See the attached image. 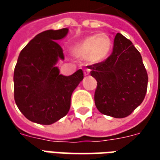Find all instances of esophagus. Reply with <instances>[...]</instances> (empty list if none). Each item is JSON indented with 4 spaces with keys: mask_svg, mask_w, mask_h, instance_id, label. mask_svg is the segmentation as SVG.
Instances as JSON below:
<instances>
[{
    "mask_svg": "<svg viewBox=\"0 0 160 160\" xmlns=\"http://www.w3.org/2000/svg\"><path fill=\"white\" fill-rule=\"evenodd\" d=\"M89 73H90V69L87 68V69L84 70V74L85 75H89Z\"/></svg>",
    "mask_w": 160,
    "mask_h": 160,
    "instance_id": "obj_1",
    "label": "esophagus"
}]
</instances>
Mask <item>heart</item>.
Wrapping results in <instances>:
<instances>
[{
	"mask_svg": "<svg viewBox=\"0 0 160 160\" xmlns=\"http://www.w3.org/2000/svg\"><path fill=\"white\" fill-rule=\"evenodd\" d=\"M112 47L110 37L105 33L87 37L72 49V53L80 59H87L91 62L98 63L107 58Z\"/></svg>",
	"mask_w": 160,
	"mask_h": 160,
	"instance_id": "heart-1",
	"label": "heart"
}]
</instances>
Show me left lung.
<instances>
[{
	"label": "left lung",
	"instance_id": "1",
	"mask_svg": "<svg viewBox=\"0 0 160 160\" xmlns=\"http://www.w3.org/2000/svg\"><path fill=\"white\" fill-rule=\"evenodd\" d=\"M97 80L95 105L102 114L123 118L144 100L148 76L140 52L121 33L115 37L107 59L87 66Z\"/></svg>",
	"mask_w": 160,
	"mask_h": 160
}]
</instances>
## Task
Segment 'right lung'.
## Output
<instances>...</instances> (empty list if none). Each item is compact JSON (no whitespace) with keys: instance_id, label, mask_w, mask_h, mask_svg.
Segmentation results:
<instances>
[{"instance_id":"right-lung-1","label":"right lung","mask_w":160,"mask_h":160,"mask_svg":"<svg viewBox=\"0 0 160 160\" xmlns=\"http://www.w3.org/2000/svg\"><path fill=\"white\" fill-rule=\"evenodd\" d=\"M68 32V28L42 32L19 54L13 73L14 100L22 114L33 122L49 125L65 117L73 90L83 80L81 69L64 76L56 67L58 60H64L56 41Z\"/></svg>"}]
</instances>
